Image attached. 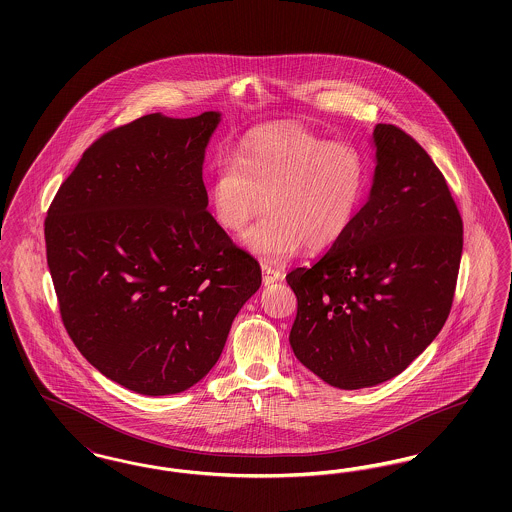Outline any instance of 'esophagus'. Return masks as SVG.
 Wrapping results in <instances>:
<instances>
[{
  "mask_svg": "<svg viewBox=\"0 0 512 512\" xmlns=\"http://www.w3.org/2000/svg\"><path fill=\"white\" fill-rule=\"evenodd\" d=\"M276 280H278V272L272 267H265V272H263V282H265V286L272 288V286L276 284Z\"/></svg>",
  "mask_w": 512,
  "mask_h": 512,
  "instance_id": "1",
  "label": "esophagus"
}]
</instances>
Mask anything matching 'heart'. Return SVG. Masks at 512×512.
<instances>
[{
    "instance_id": "obj_1",
    "label": "heart",
    "mask_w": 512,
    "mask_h": 512,
    "mask_svg": "<svg viewBox=\"0 0 512 512\" xmlns=\"http://www.w3.org/2000/svg\"><path fill=\"white\" fill-rule=\"evenodd\" d=\"M278 215L282 219L307 220L322 234H334L345 219L340 199L332 197L315 184L297 182L288 194L278 201Z\"/></svg>"
}]
</instances>
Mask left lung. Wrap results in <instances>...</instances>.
<instances>
[{"label":"left lung","mask_w":512,"mask_h":512,"mask_svg":"<svg viewBox=\"0 0 512 512\" xmlns=\"http://www.w3.org/2000/svg\"><path fill=\"white\" fill-rule=\"evenodd\" d=\"M217 113H151L82 153L46 220L67 334L103 376L142 395L192 388L219 361L259 263L207 211Z\"/></svg>","instance_id":"left-lung-1"}]
</instances>
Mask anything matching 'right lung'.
Returning a JSON list of instances; mask_svg holds the SVG:
<instances>
[{
    "label": "right lung",
    "instance_id": "1",
    "mask_svg": "<svg viewBox=\"0 0 512 512\" xmlns=\"http://www.w3.org/2000/svg\"><path fill=\"white\" fill-rule=\"evenodd\" d=\"M365 207L313 267L286 280L297 297L295 357L340 390L401 374L449 317L463 219L430 155L393 124L374 128Z\"/></svg>",
    "mask_w": 512,
    "mask_h": 512
}]
</instances>
